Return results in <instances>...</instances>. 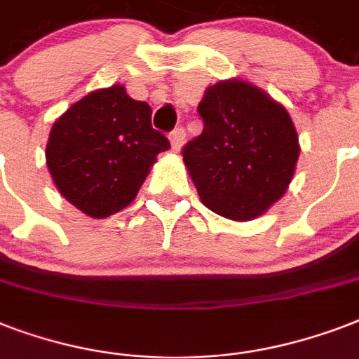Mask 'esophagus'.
Segmentation results:
<instances>
[{"label": "esophagus", "instance_id": "obj_1", "mask_svg": "<svg viewBox=\"0 0 359 359\" xmlns=\"http://www.w3.org/2000/svg\"><path fill=\"white\" fill-rule=\"evenodd\" d=\"M184 137H186L184 128H175L173 132H171L169 140H171V147H173L175 152L180 151V147H182V141H184Z\"/></svg>", "mask_w": 359, "mask_h": 359}]
</instances>
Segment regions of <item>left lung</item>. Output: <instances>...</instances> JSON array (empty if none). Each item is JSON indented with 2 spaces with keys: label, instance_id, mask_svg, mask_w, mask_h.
<instances>
[{
  "label": "left lung",
  "instance_id": "8db88e82",
  "mask_svg": "<svg viewBox=\"0 0 359 359\" xmlns=\"http://www.w3.org/2000/svg\"><path fill=\"white\" fill-rule=\"evenodd\" d=\"M203 132L182 151L199 199L233 222H251L279 201L294 177L300 143L285 106L231 78L207 87Z\"/></svg>",
  "mask_w": 359,
  "mask_h": 359
}]
</instances>
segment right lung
<instances>
[{"label": "right lung", "instance_id": "add662e5", "mask_svg": "<svg viewBox=\"0 0 359 359\" xmlns=\"http://www.w3.org/2000/svg\"><path fill=\"white\" fill-rule=\"evenodd\" d=\"M152 109L124 86L97 89L72 104L50 130L46 165L61 196L91 218L134 201L169 141L151 126Z\"/></svg>", "mask_w": 359, "mask_h": 359}]
</instances>
